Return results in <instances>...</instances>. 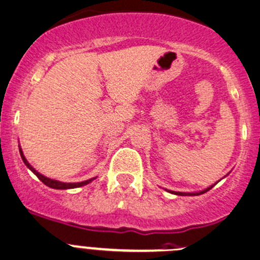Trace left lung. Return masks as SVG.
<instances>
[{"label": "left lung", "instance_id": "8db88e82", "mask_svg": "<svg viewBox=\"0 0 260 260\" xmlns=\"http://www.w3.org/2000/svg\"><path fill=\"white\" fill-rule=\"evenodd\" d=\"M212 186H210V188L205 189V190H202V191H198V193H181V191H171V190L170 191H171V193H174V194H178V196H200V194H203V193H206V191L210 190Z\"/></svg>", "mask_w": 260, "mask_h": 260}]
</instances>
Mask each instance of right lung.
<instances>
[{
	"label": "right lung",
	"mask_w": 260,
	"mask_h": 260,
	"mask_svg": "<svg viewBox=\"0 0 260 260\" xmlns=\"http://www.w3.org/2000/svg\"><path fill=\"white\" fill-rule=\"evenodd\" d=\"M20 155H21V158L22 161H24L25 165L27 166V168L30 169V170L32 171V173L35 174V175L38 176V179H39L40 181H43V183L45 184L47 186H49V188H53V189H71V188H79V186H82L85 185V184H89L90 181L92 180V179H89V180H85V181H81V183H62V181H58V180H53V179H49V178H45L44 175H42V174L38 173L37 170H35L34 168H32L31 165H30L29 162H27V160L25 158L24 153H22L21 148H20Z\"/></svg>",
	"instance_id": "1"
}]
</instances>
